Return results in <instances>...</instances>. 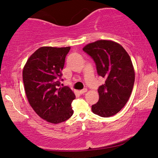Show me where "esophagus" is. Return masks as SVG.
<instances>
[{
  "instance_id": "esophagus-1",
  "label": "esophagus",
  "mask_w": 158,
  "mask_h": 158,
  "mask_svg": "<svg viewBox=\"0 0 158 158\" xmlns=\"http://www.w3.org/2000/svg\"><path fill=\"white\" fill-rule=\"evenodd\" d=\"M85 92H87V89H84L81 90H79V93L80 94H84Z\"/></svg>"
}]
</instances>
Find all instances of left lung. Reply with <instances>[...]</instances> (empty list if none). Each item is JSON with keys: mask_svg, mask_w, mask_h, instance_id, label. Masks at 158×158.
Returning a JSON list of instances; mask_svg holds the SVG:
<instances>
[{"mask_svg": "<svg viewBox=\"0 0 158 158\" xmlns=\"http://www.w3.org/2000/svg\"><path fill=\"white\" fill-rule=\"evenodd\" d=\"M83 50L94 60L98 75L105 78L92 111L101 117L114 116L126 105L134 86L135 73L130 56L121 44L105 40L85 45Z\"/></svg>", "mask_w": 158, "mask_h": 158, "instance_id": "8db88e82", "label": "left lung"}]
</instances>
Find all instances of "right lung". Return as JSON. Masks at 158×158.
Returning <instances> with one entry per match:
<instances>
[{
	"instance_id": "right-lung-1",
	"label": "right lung",
	"mask_w": 158,
	"mask_h": 158,
	"mask_svg": "<svg viewBox=\"0 0 158 158\" xmlns=\"http://www.w3.org/2000/svg\"><path fill=\"white\" fill-rule=\"evenodd\" d=\"M70 47H42L37 49L23 69V81L31 107L47 122L57 124L73 114L71 103L75 95L68 86L60 87L65 60Z\"/></svg>"
}]
</instances>
